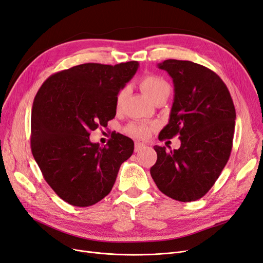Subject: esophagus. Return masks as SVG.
Instances as JSON below:
<instances>
[{
  "label": "esophagus",
  "mask_w": 263,
  "mask_h": 263,
  "mask_svg": "<svg viewBox=\"0 0 263 263\" xmlns=\"http://www.w3.org/2000/svg\"><path fill=\"white\" fill-rule=\"evenodd\" d=\"M144 148H145V145H144V144H142V143H140V142L135 143V147H134V152H135V153H139V152H141V151L144 149Z\"/></svg>",
  "instance_id": "1"
}]
</instances>
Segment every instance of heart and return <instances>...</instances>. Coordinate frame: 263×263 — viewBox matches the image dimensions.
I'll list each match as a JSON object with an SVG mask.
<instances>
[{
  "instance_id": "heart-1",
  "label": "heart",
  "mask_w": 263,
  "mask_h": 263,
  "mask_svg": "<svg viewBox=\"0 0 263 263\" xmlns=\"http://www.w3.org/2000/svg\"><path fill=\"white\" fill-rule=\"evenodd\" d=\"M140 86L142 91L146 94L152 102L156 104L157 102L161 100H167L168 96L171 92V86L168 83L167 80H164L162 77L156 76V74H147L143 77L140 81ZM126 95H128V89L123 87L121 89L118 94L116 96V107L117 108H121L123 105ZM152 126L147 124H139V123H133L128 126L129 134L133 135L135 138L144 139L146 138L151 132Z\"/></svg>"
}]
</instances>
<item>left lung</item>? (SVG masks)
<instances>
[{
  "label": "left lung",
  "instance_id": "8db88e82",
  "mask_svg": "<svg viewBox=\"0 0 263 263\" xmlns=\"http://www.w3.org/2000/svg\"><path fill=\"white\" fill-rule=\"evenodd\" d=\"M158 67L170 74L174 85L169 123L158 139L179 135L181 146L170 152L154 146L157 161L151 176L164 195L194 201L206 195L230 158L235 107L226 83L209 68L178 60Z\"/></svg>",
  "mask_w": 263,
  "mask_h": 263
}]
</instances>
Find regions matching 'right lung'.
Instances as JSON below:
<instances>
[{
	"instance_id": "add662e5",
	"label": "right lung",
	"mask_w": 263,
	"mask_h": 263,
	"mask_svg": "<svg viewBox=\"0 0 263 263\" xmlns=\"http://www.w3.org/2000/svg\"><path fill=\"white\" fill-rule=\"evenodd\" d=\"M139 68L138 62L82 64L48 77L31 110V152L45 181L66 202L89 207L110 193L134 143L115 134L104 146L90 132L116 116V96Z\"/></svg>"
}]
</instances>
